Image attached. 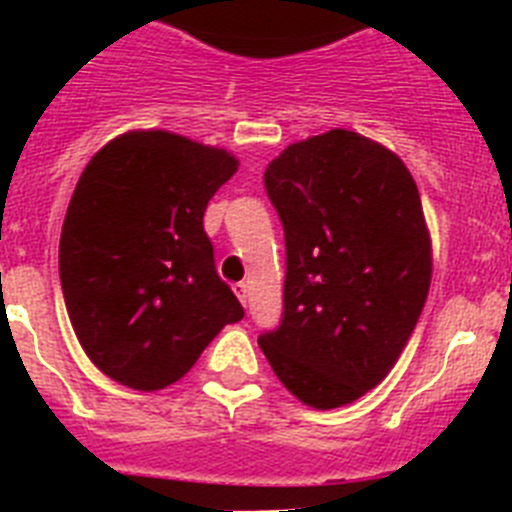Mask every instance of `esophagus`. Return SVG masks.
<instances>
[{
  "label": "esophagus",
  "instance_id": "obj_1",
  "mask_svg": "<svg viewBox=\"0 0 512 512\" xmlns=\"http://www.w3.org/2000/svg\"><path fill=\"white\" fill-rule=\"evenodd\" d=\"M233 292H235V295H238V300H241L243 305H246V300H248V284L246 282H235L233 284Z\"/></svg>",
  "mask_w": 512,
  "mask_h": 512
}]
</instances>
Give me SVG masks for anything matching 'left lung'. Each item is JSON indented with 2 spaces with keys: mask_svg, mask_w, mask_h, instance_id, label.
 Instances as JSON below:
<instances>
[{
  "mask_svg": "<svg viewBox=\"0 0 512 512\" xmlns=\"http://www.w3.org/2000/svg\"><path fill=\"white\" fill-rule=\"evenodd\" d=\"M284 228V312L259 336L279 382L330 410L377 387L431 287V235L408 166L351 130L292 143L264 171Z\"/></svg>",
  "mask_w": 512,
  "mask_h": 512,
  "instance_id": "left-lung-1",
  "label": "left lung"
}]
</instances>
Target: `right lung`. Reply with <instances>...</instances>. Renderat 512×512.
I'll use <instances>...</instances> for the list:
<instances>
[{
	"mask_svg": "<svg viewBox=\"0 0 512 512\" xmlns=\"http://www.w3.org/2000/svg\"><path fill=\"white\" fill-rule=\"evenodd\" d=\"M235 171L223 148L135 130L94 153L81 174L58 274L81 348L115 382L164 390L243 318L202 225L207 202Z\"/></svg>",
	"mask_w": 512,
	"mask_h": 512,
	"instance_id": "right-lung-1",
	"label": "right lung"
}]
</instances>
